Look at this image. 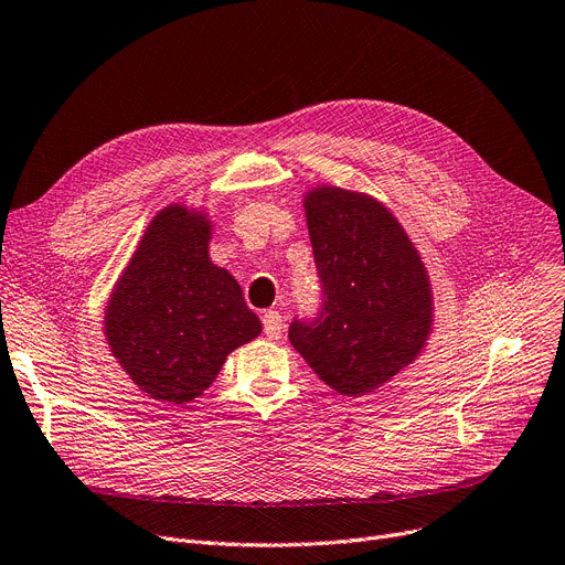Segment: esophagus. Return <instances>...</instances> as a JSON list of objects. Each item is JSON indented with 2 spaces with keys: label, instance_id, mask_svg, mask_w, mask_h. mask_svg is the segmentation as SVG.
Wrapping results in <instances>:
<instances>
[{
  "label": "esophagus",
  "instance_id": "esophagus-1",
  "mask_svg": "<svg viewBox=\"0 0 565 565\" xmlns=\"http://www.w3.org/2000/svg\"><path fill=\"white\" fill-rule=\"evenodd\" d=\"M263 332L267 339H277L284 332V318L279 311H265L263 313Z\"/></svg>",
  "mask_w": 565,
  "mask_h": 565
}]
</instances>
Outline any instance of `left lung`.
I'll return each instance as SVG.
<instances>
[{
  "mask_svg": "<svg viewBox=\"0 0 565 565\" xmlns=\"http://www.w3.org/2000/svg\"><path fill=\"white\" fill-rule=\"evenodd\" d=\"M305 210L323 302L313 318L290 323L288 339L330 387L366 395L425 347L427 269L397 218L370 195L318 186Z\"/></svg>",
  "mask_w": 565,
  "mask_h": 565,
  "instance_id": "1",
  "label": "left lung"
}]
</instances>
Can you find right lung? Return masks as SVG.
Instances as JSON below:
<instances>
[{
  "mask_svg": "<svg viewBox=\"0 0 565 565\" xmlns=\"http://www.w3.org/2000/svg\"><path fill=\"white\" fill-rule=\"evenodd\" d=\"M210 231L205 214L163 207L106 309V341L121 370L166 404L201 397L228 353L260 334L239 284L210 260Z\"/></svg>",
  "mask_w": 565,
  "mask_h": 565,
  "instance_id": "obj_1",
  "label": "right lung"
}]
</instances>
